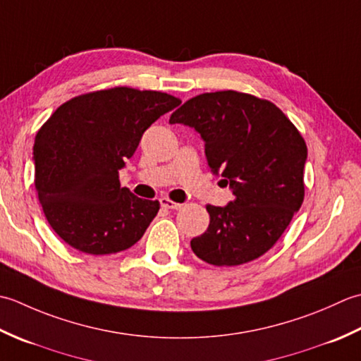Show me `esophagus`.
<instances>
[{
  "instance_id": "1",
  "label": "esophagus",
  "mask_w": 361,
  "mask_h": 361,
  "mask_svg": "<svg viewBox=\"0 0 361 361\" xmlns=\"http://www.w3.org/2000/svg\"><path fill=\"white\" fill-rule=\"evenodd\" d=\"M160 205H161V207H165V209H173V210H174V209L178 210V209L182 207L180 204L171 201L170 197H160Z\"/></svg>"
}]
</instances>
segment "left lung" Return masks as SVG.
<instances>
[{"instance_id": "left-lung-1", "label": "left lung", "mask_w": 361, "mask_h": 361, "mask_svg": "<svg viewBox=\"0 0 361 361\" xmlns=\"http://www.w3.org/2000/svg\"><path fill=\"white\" fill-rule=\"evenodd\" d=\"M195 128L213 174L233 201L207 205L210 224L190 241L201 260L237 267L259 259L282 237L304 201L307 145L271 101L233 90L202 93L170 118Z\"/></svg>"}]
</instances>
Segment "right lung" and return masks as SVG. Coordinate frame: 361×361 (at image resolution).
Segmentation results:
<instances>
[{
	"label": "right lung",
	"mask_w": 361,
	"mask_h": 361,
	"mask_svg": "<svg viewBox=\"0 0 361 361\" xmlns=\"http://www.w3.org/2000/svg\"><path fill=\"white\" fill-rule=\"evenodd\" d=\"M180 104L168 93L115 87L80 94L37 132L35 190L53 231L80 252L126 251L160 209L120 185L143 132Z\"/></svg>",
	"instance_id": "add662e5"
}]
</instances>
